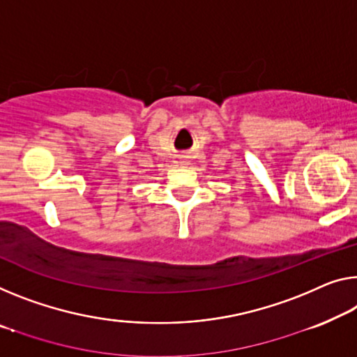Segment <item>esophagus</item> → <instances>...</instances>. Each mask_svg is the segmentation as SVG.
<instances>
[{"label": "esophagus", "instance_id": "1", "mask_svg": "<svg viewBox=\"0 0 357 357\" xmlns=\"http://www.w3.org/2000/svg\"><path fill=\"white\" fill-rule=\"evenodd\" d=\"M177 164L182 167H186V166H190V160H186V158H180V161Z\"/></svg>", "mask_w": 357, "mask_h": 357}]
</instances>
